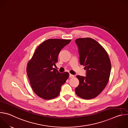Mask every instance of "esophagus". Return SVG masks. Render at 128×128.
I'll use <instances>...</instances> for the list:
<instances>
[{"label": "esophagus", "mask_w": 128, "mask_h": 128, "mask_svg": "<svg viewBox=\"0 0 128 128\" xmlns=\"http://www.w3.org/2000/svg\"><path fill=\"white\" fill-rule=\"evenodd\" d=\"M74 75H72L71 74H69V78H74Z\"/></svg>", "instance_id": "obj_1"}]
</instances>
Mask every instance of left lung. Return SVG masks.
Segmentation results:
<instances>
[{"mask_svg": "<svg viewBox=\"0 0 128 128\" xmlns=\"http://www.w3.org/2000/svg\"><path fill=\"white\" fill-rule=\"evenodd\" d=\"M78 48L80 65L86 70V76H77L80 81L76 88V94L84 99L98 96L106 87L111 71V62L105 49L91 38L75 40Z\"/></svg>", "mask_w": 128, "mask_h": 128, "instance_id": "obj_1", "label": "left lung"}]
</instances>
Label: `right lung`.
I'll list each match as a JSON object with an SVG mask.
<instances>
[{
  "label": "right lung",
  "instance_id": "1",
  "mask_svg": "<svg viewBox=\"0 0 128 128\" xmlns=\"http://www.w3.org/2000/svg\"><path fill=\"white\" fill-rule=\"evenodd\" d=\"M70 40L49 39L36 49L27 66V74L34 92L40 98L50 100L59 96L61 86L69 73H60L53 66L58 62L61 50Z\"/></svg>",
  "mask_w": 128,
  "mask_h": 128
}]
</instances>
